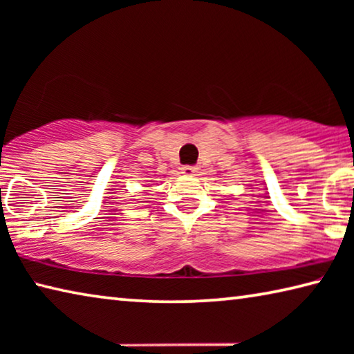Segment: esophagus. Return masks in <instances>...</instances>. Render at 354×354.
Segmentation results:
<instances>
[{"label":"esophagus","instance_id":"obj_1","mask_svg":"<svg viewBox=\"0 0 354 354\" xmlns=\"http://www.w3.org/2000/svg\"><path fill=\"white\" fill-rule=\"evenodd\" d=\"M196 171H198V169H196L195 165H183L181 167V173H183V175H185V176L195 175Z\"/></svg>","mask_w":354,"mask_h":354}]
</instances>
